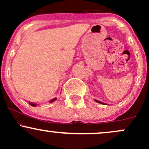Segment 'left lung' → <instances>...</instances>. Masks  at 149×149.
<instances>
[{
	"mask_svg": "<svg viewBox=\"0 0 149 149\" xmlns=\"http://www.w3.org/2000/svg\"><path fill=\"white\" fill-rule=\"evenodd\" d=\"M95 101H96L97 102H98V103H100V104H104V103H102V102H99V101H97V100H95Z\"/></svg>",
	"mask_w": 149,
	"mask_h": 149,
	"instance_id": "obj_1",
	"label": "left lung"
}]
</instances>
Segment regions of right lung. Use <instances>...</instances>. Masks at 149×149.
<instances>
[{
  "label": "right lung",
  "mask_w": 149,
  "mask_h": 149,
  "mask_svg": "<svg viewBox=\"0 0 149 149\" xmlns=\"http://www.w3.org/2000/svg\"><path fill=\"white\" fill-rule=\"evenodd\" d=\"M57 100V99H54V100H51L50 101V102H54V100ZM30 104H31V106H33V107H36V104H33V103H29Z\"/></svg>",
  "instance_id": "1"
}]
</instances>
